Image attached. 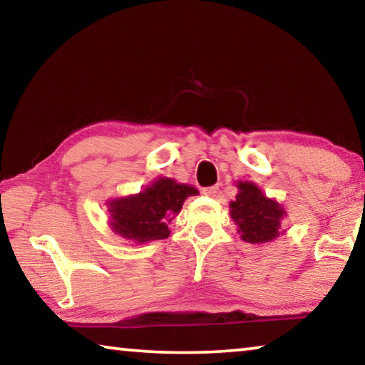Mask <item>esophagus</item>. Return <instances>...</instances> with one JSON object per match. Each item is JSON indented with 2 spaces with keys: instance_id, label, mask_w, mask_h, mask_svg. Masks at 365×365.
Masks as SVG:
<instances>
[{
  "instance_id": "1",
  "label": "esophagus",
  "mask_w": 365,
  "mask_h": 365,
  "mask_svg": "<svg viewBox=\"0 0 365 365\" xmlns=\"http://www.w3.org/2000/svg\"><path fill=\"white\" fill-rule=\"evenodd\" d=\"M203 193H205L206 196H212V198H214V196H216V195L219 193V188L216 187V185H214V187H205V188H203Z\"/></svg>"
}]
</instances>
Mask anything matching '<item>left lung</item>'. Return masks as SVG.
Instances as JSON below:
<instances>
[{
    "mask_svg": "<svg viewBox=\"0 0 365 365\" xmlns=\"http://www.w3.org/2000/svg\"><path fill=\"white\" fill-rule=\"evenodd\" d=\"M239 195L230 203V216L240 229L242 240L264 244L281 234V219L284 210L268 200L255 183L239 182Z\"/></svg>",
    "mask_w": 365,
    "mask_h": 365,
    "instance_id": "obj_1",
    "label": "left lung"
}]
</instances>
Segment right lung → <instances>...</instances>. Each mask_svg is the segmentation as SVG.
<instances>
[{
  "mask_svg": "<svg viewBox=\"0 0 365 365\" xmlns=\"http://www.w3.org/2000/svg\"><path fill=\"white\" fill-rule=\"evenodd\" d=\"M196 193L198 190L188 185L159 178L140 195L110 203L112 227L123 239L138 244L165 239L170 234L167 222L180 211L185 198Z\"/></svg>",
  "mask_w": 365,
  "mask_h": 365,
  "instance_id": "1",
  "label": "right lung"
}]
</instances>
